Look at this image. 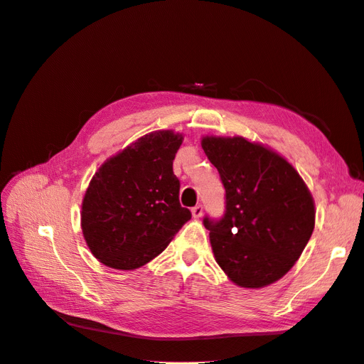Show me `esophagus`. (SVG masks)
Here are the masks:
<instances>
[{
	"label": "esophagus",
	"instance_id": "esophagus-1",
	"mask_svg": "<svg viewBox=\"0 0 364 364\" xmlns=\"http://www.w3.org/2000/svg\"><path fill=\"white\" fill-rule=\"evenodd\" d=\"M192 215H193V218H200L203 215V206H201V204H197V206L192 208Z\"/></svg>",
	"mask_w": 364,
	"mask_h": 364
}]
</instances>
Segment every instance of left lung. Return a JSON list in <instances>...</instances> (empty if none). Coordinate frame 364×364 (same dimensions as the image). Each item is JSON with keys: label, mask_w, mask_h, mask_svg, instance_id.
Wrapping results in <instances>:
<instances>
[{"label": "left lung", "mask_w": 364, "mask_h": 364, "mask_svg": "<svg viewBox=\"0 0 364 364\" xmlns=\"http://www.w3.org/2000/svg\"><path fill=\"white\" fill-rule=\"evenodd\" d=\"M226 189L220 220L206 217L213 255L237 286L275 283L300 258L315 226L314 198L291 163L243 136H203Z\"/></svg>", "instance_id": "1"}]
</instances>
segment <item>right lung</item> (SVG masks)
Instances as JSON below:
<instances>
[{
  "mask_svg": "<svg viewBox=\"0 0 364 364\" xmlns=\"http://www.w3.org/2000/svg\"><path fill=\"white\" fill-rule=\"evenodd\" d=\"M181 143V134L156 130L110 156L92 176L81 204V229L102 264L121 271L144 266L191 220L172 169Z\"/></svg>",
  "mask_w": 364,
  "mask_h": 364,
  "instance_id": "right-lung-1",
  "label": "right lung"
}]
</instances>
